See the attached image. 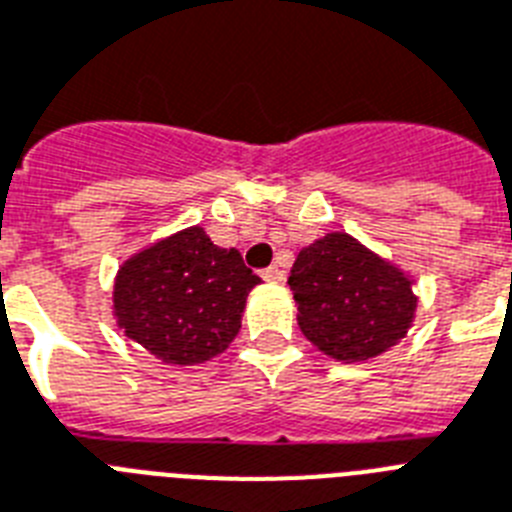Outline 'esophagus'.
Segmentation results:
<instances>
[{"instance_id":"obj_1","label":"esophagus","mask_w":512,"mask_h":512,"mask_svg":"<svg viewBox=\"0 0 512 512\" xmlns=\"http://www.w3.org/2000/svg\"><path fill=\"white\" fill-rule=\"evenodd\" d=\"M261 277H264L267 282H275V285L285 282V272H282L280 267H267L264 272H261Z\"/></svg>"}]
</instances>
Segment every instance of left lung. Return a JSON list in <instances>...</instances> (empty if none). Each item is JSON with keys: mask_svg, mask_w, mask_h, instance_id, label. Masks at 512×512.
I'll list each match as a JSON object with an SVG mask.
<instances>
[{"mask_svg": "<svg viewBox=\"0 0 512 512\" xmlns=\"http://www.w3.org/2000/svg\"><path fill=\"white\" fill-rule=\"evenodd\" d=\"M288 285L301 333L338 362H365L396 346L418 309L410 277L346 232L306 245Z\"/></svg>", "mask_w": 512, "mask_h": 512, "instance_id": "1", "label": "left lung"}]
</instances>
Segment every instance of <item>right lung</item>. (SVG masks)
Instances as JSON below:
<instances>
[{
	"mask_svg": "<svg viewBox=\"0 0 512 512\" xmlns=\"http://www.w3.org/2000/svg\"><path fill=\"white\" fill-rule=\"evenodd\" d=\"M259 282L235 248H219L203 227H187L124 261L113 314L155 359L200 365L230 346Z\"/></svg>",
	"mask_w": 512,
	"mask_h": 512,
	"instance_id": "right-lung-1",
	"label": "right lung"
}]
</instances>
